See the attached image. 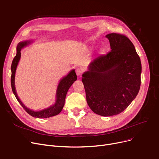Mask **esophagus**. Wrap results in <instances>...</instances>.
Returning <instances> with one entry per match:
<instances>
[{
	"label": "esophagus",
	"instance_id": "34e87169",
	"mask_svg": "<svg viewBox=\"0 0 159 159\" xmlns=\"http://www.w3.org/2000/svg\"><path fill=\"white\" fill-rule=\"evenodd\" d=\"M82 70L80 69V68H77L76 70V74L78 77H80L81 75H82Z\"/></svg>",
	"mask_w": 159,
	"mask_h": 159
}]
</instances>
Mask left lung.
<instances>
[{"label":"left lung","mask_w":159,"mask_h":159,"mask_svg":"<svg viewBox=\"0 0 159 159\" xmlns=\"http://www.w3.org/2000/svg\"><path fill=\"white\" fill-rule=\"evenodd\" d=\"M111 52L91 61L82 74L87 103L104 116L122 112L137 97L140 87L142 66L131 41L125 35L110 33Z\"/></svg>","instance_id":"obj_1"}]
</instances>
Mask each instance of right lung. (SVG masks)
<instances>
[{"label": "right lung", "instance_id": "1", "mask_svg": "<svg viewBox=\"0 0 159 159\" xmlns=\"http://www.w3.org/2000/svg\"><path fill=\"white\" fill-rule=\"evenodd\" d=\"M33 40H30L22 41L19 43L17 46H16V54L12 61L11 67V88L13 93L15 95L16 98L17 99L18 102L20 104V105L22 106L25 111H26L29 115L35 118H49L51 117V116L59 114L61 113L64 106L65 98L67 92H68L69 88L73 84V83L77 79V77L76 73H75V70H72L70 71V73L68 75H66V76H64V77H62V79H61L57 88L55 102L53 105H52L51 106H49L47 108H44V109L40 111H33L30 109V108L27 107L22 102V101H20L17 95V93H16L15 86V77L16 67H17L21 56V49L27 46L28 44H31Z\"/></svg>", "mask_w": 159, "mask_h": 159}]
</instances>
